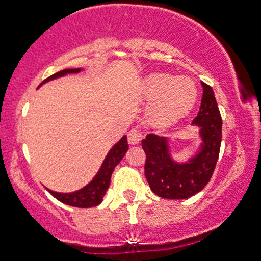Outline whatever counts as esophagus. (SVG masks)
I'll return each mask as SVG.
<instances>
[{
    "label": "esophagus",
    "mask_w": 261,
    "mask_h": 261,
    "mask_svg": "<svg viewBox=\"0 0 261 261\" xmlns=\"http://www.w3.org/2000/svg\"><path fill=\"white\" fill-rule=\"evenodd\" d=\"M127 139L130 144H138L143 139V133L140 130H138V128H133V130H130L127 133Z\"/></svg>",
    "instance_id": "esophagus-1"
}]
</instances>
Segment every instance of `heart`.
Segmentation results:
<instances>
[{
	"mask_svg": "<svg viewBox=\"0 0 261 261\" xmlns=\"http://www.w3.org/2000/svg\"><path fill=\"white\" fill-rule=\"evenodd\" d=\"M144 96L153 100L150 118L155 125L166 126L176 122L193 109L198 90L186 75L172 77L166 73H153L144 81Z\"/></svg>",
	"mask_w": 261,
	"mask_h": 261,
	"instance_id": "1",
	"label": "heart"
}]
</instances>
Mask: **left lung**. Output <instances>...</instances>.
Listing matches in <instances>:
<instances>
[{
  "label": "left lung",
  "instance_id": "1",
  "mask_svg": "<svg viewBox=\"0 0 261 261\" xmlns=\"http://www.w3.org/2000/svg\"><path fill=\"white\" fill-rule=\"evenodd\" d=\"M201 108L193 119L201 127L202 149L189 164L177 165L170 158L166 139L148 134L143 139L144 174L150 189L161 198L184 199L198 193L210 181L221 144V116L211 86L202 82Z\"/></svg>",
  "mask_w": 261,
  "mask_h": 261
}]
</instances>
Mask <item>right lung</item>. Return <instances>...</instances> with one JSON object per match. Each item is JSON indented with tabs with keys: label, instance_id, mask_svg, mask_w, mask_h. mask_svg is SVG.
<instances>
[{
	"label": "right lung",
	"instance_id": "add662e5",
	"mask_svg": "<svg viewBox=\"0 0 261 261\" xmlns=\"http://www.w3.org/2000/svg\"><path fill=\"white\" fill-rule=\"evenodd\" d=\"M77 72H80V69H63L60 70V72L55 73V74L50 75L48 79L42 81V84H45L46 81H50V80L58 79V77L68 74V73ZM127 138L123 136V138L112 148L111 152L108 153L107 158L104 160V164L101 165V169L99 170V172H97L96 176L94 177V180L90 182L89 186L82 188L81 191L73 192V193H57V192L53 191L48 192H50L58 201L63 202V203L65 204H69V206H73V207L87 208L97 206V204L103 201L104 194H106L107 189H108L109 182H111L112 172H113L114 167L119 164V161L122 160L123 155L127 152Z\"/></svg>",
	"mask_w": 261,
	"mask_h": 261
}]
</instances>
